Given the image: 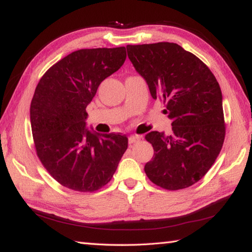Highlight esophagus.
<instances>
[{"label": "esophagus", "mask_w": 252, "mask_h": 252, "mask_svg": "<svg viewBox=\"0 0 252 252\" xmlns=\"http://www.w3.org/2000/svg\"><path fill=\"white\" fill-rule=\"evenodd\" d=\"M140 136L139 135H131L129 136V143L130 144H133V143H136L138 141H140Z\"/></svg>", "instance_id": "34e87169"}]
</instances>
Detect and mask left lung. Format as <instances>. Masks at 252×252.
Here are the masks:
<instances>
[{"label":"left lung","mask_w":252,"mask_h":252,"mask_svg":"<svg viewBox=\"0 0 252 252\" xmlns=\"http://www.w3.org/2000/svg\"><path fill=\"white\" fill-rule=\"evenodd\" d=\"M135 70L172 120L169 135H146L155 150L144 165L148 178L167 190L191 187L204 177L222 148L225 123L218 81L199 58L177 43L126 45Z\"/></svg>","instance_id":"1"}]
</instances>
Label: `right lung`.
<instances>
[{"label": "right lung", "mask_w": 252, "mask_h": 252, "mask_svg": "<svg viewBox=\"0 0 252 252\" xmlns=\"http://www.w3.org/2000/svg\"><path fill=\"white\" fill-rule=\"evenodd\" d=\"M126 58L125 46L74 51L51 66L36 85L30 108L34 147L46 171L67 189H101L126 150V135L85 127L87 105Z\"/></svg>", "instance_id": "right-lung-1"}]
</instances>
